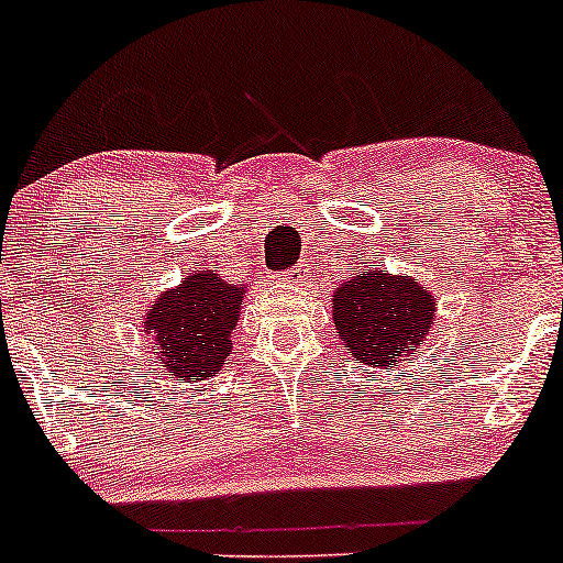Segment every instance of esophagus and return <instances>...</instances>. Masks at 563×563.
Here are the masks:
<instances>
[{"label": "esophagus", "mask_w": 563, "mask_h": 563, "mask_svg": "<svg viewBox=\"0 0 563 563\" xmlns=\"http://www.w3.org/2000/svg\"><path fill=\"white\" fill-rule=\"evenodd\" d=\"M283 283H288V286H302L305 280H308V266L305 264H299V266H294L291 272H288L286 277H280Z\"/></svg>", "instance_id": "obj_1"}]
</instances>
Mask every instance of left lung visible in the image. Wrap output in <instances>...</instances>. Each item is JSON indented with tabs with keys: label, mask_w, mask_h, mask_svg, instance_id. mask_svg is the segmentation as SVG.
<instances>
[{
	"label": "left lung",
	"mask_w": 563,
	"mask_h": 563,
	"mask_svg": "<svg viewBox=\"0 0 563 563\" xmlns=\"http://www.w3.org/2000/svg\"><path fill=\"white\" fill-rule=\"evenodd\" d=\"M435 297L413 277L371 266L332 294V321L354 360L389 371L430 334Z\"/></svg>",
	"instance_id": "obj_1"
}]
</instances>
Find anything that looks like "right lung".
Returning <instances> with one entry per match:
<instances>
[{
  "instance_id": "right-lung-1",
  "label": "right lung",
  "mask_w": 563,
  "mask_h": 563,
  "mask_svg": "<svg viewBox=\"0 0 563 563\" xmlns=\"http://www.w3.org/2000/svg\"><path fill=\"white\" fill-rule=\"evenodd\" d=\"M242 297L245 283L223 280L218 269H196L155 299L141 332L174 382H207L225 365Z\"/></svg>"
}]
</instances>
